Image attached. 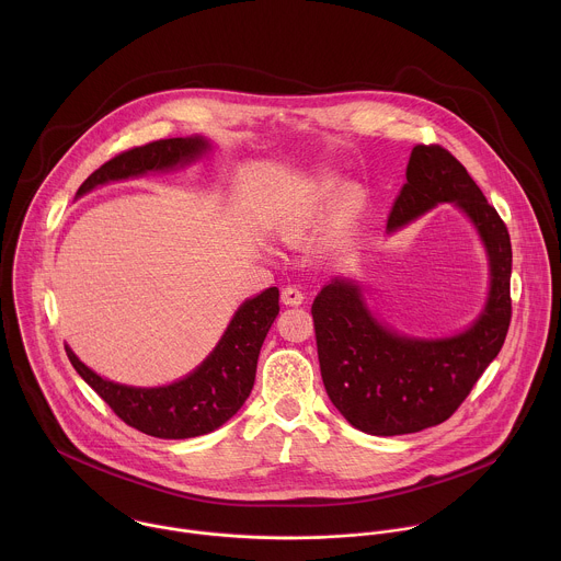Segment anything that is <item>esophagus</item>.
Segmentation results:
<instances>
[{
	"mask_svg": "<svg viewBox=\"0 0 561 561\" xmlns=\"http://www.w3.org/2000/svg\"><path fill=\"white\" fill-rule=\"evenodd\" d=\"M280 300H283V305H287V307H300V305L305 302V294H302L298 287H285V289L280 291Z\"/></svg>",
	"mask_w": 561,
	"mask_h": 561,
	"instance_id": "esophagus-1",
	"label": "esophagus"
}]
</instances>
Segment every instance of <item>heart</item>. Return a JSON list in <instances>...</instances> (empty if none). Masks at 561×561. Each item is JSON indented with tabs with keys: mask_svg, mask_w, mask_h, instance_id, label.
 <instances>
[{
	"mask_svg": "<svg viewBox=\"0 0 561 561\" xmlns=\"http://www.w3.org/2000/svg\"><path fill=\"white\" fill-rule=\"evenodd\" d=\"M360 209V196L354 187H347L339 181H323L313 192L309 207L285 227L283 236L287 240H296L309 229L328 220H350Z\"/></svg>",
	"mask_w": 561,
	"mask_h": 561,
	"instance_id": "heart-1",
	"label": "heart"
}]
</instances>
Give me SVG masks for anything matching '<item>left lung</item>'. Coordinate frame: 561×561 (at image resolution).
Instances as JSON below:
<instances>
[{"label":"left lung","instance_id":"8db88e82","mask_svg":"<svg viewBox=\"0 0 561 561\" xmlns=\"http://www.w3.org/2000/svg\"><path fill=\"white\" fill-rule=\"evenodd\" d=\"M443 203L473 222L488 256V298L469 328L443 339L400 334L369 311L356 280L341 276L323 285L311 307L325 393L356 430L374 436L447 421L496 358L510 328L512 243L503 220L447 149L416 145L387 231Z\"/></svg>","mask_w":561,"mask_h":561}]
</instances>
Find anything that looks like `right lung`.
I'll use <instances>...</instances> for the list:
<instances>
[{"label":"right lung","mask_w":561,"mask_h":561,"mask_svg":"<svg viewBox=\"0 0 561 561\" xmlns=\"http://www.w3.org/2000/svg\"><path fill=\"white\" fill-rule=\"evenodd\" d=\"M207 151H211V145L203 136L170 138L129 149L96 168L81 183L78 196L110 181L187 165ZM278 311L276 287L248 298L229 321L214 352L192 374L165 387L118 385L85 367L69 345L65 350L83 382L127 425L156 438H194L225 425L248 400L261 345Z\"/></svg>","instance_id":"1"}]
</instances>
